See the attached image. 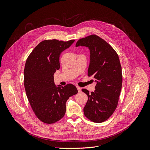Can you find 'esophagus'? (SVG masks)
<instances>
[{"instance_id":"34e87169","label":"esophagus","mask_w":150,"mask_h":150,"mask_svg":"<svg viewBox=\"0 0 150 150\" xmlns=\"http://www.w3.org/2000/svg\"><path fill=\"white\" fill-rule=\"evenodd\" d=\"M76 87H77V88L78 92H80V91H81V87H80L79 86H76Z\"/></svg>"}]
</instances>
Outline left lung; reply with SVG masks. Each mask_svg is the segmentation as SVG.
I'll list each match as a JSON object with an SVG mask.
<instances>
[{"label": "left lung", "mask_w": 150, "mask_h": 150, "mask_svg": "<svg viewBox=\"0 0 150 150\" xmlns=\"http://www.w3.org/2000/svg\"><path fill=\"white\" fill-rule=\"evenodd\" d=\"M86 47L90 50V64L87 75L96 82L95 92L83 88L88 96L83 109L89 120L101 123L115 110L120 95L122 84V68L117 54L104 40L96 35L80 39L76 47Z\"/></svg>", "instance_id": "obj_1"}]
</instances>
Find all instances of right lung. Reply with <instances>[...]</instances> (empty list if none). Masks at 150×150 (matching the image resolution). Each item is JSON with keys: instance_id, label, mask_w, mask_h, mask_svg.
<instances>
[{"instance_id": "right-lung-1", "label": "right lung", "mask_w": 150, "mask_h": 150, "mask_svg": "<svg viewBox=\"0 0 150 150\" xmlns=\"http://www.w3.org/2000/svg\"><path fill=\"white\" fill-rule=\"evenodd\" d=\"M75 41L47 40L39 43L26 59L24 86L28 101L41 121L53 124L64 116L66 103L77 93L72 84L55 85L54 74L59 70V55Z\"/></svg>"}]
</instances>
